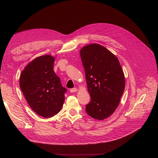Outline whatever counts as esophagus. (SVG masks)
<instances>
[{
  "label": "esophagus",
  "instance_id": "esophagus-1",
  "mask_svg": "<svg viewBox=\"0 0 158 158\" xmlns=\"http://www.w3.org/2000/svg\"><path fill=\"white\" fill-rule=\"evenodd\" d=\"M78 91V89L76 88H72L70 89V92L71 93H74V92H76Z\"/></svg>",
  "mask_w": 158,
  "mask_h": 158
}]
</instances>
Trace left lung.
Instances as JSON below:
<instances>
[{"mask_svg":"<svg viewBox=\"0 0 158 158\" xmlns=\"http://www.w3.org/2000/svg\"><path fill=\"white\" fill-rule=\"evenodd\" d=\"M91 101L85 111L96 120L110 117L119 105L125 78L117 57L106 47L92 44L80 51Z\"/></svg>","mask_w":158,"mask_h":158,"instance_id":"left-lung-1","label":"left lung"}]
</instances>
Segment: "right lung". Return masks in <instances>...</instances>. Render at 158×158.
<instances>
[{
    "label": "right lung",
    "mask_w": 158,
    "mask_h": 158,
    "mask_svg": "<svg viewBox=\"0 0 158 158\" xmlns=\"http://www.w3.org/2000/svg\"><path fill=\"white\" fill-rule=\"evenodd\" d=\"M55 58L51 55L38 56L22 72L20 87L33 111L44 118L53 117L62 109L66 88L55 73Z\"/></svg>",
    "instance_id": "1"
}]
</instances>
